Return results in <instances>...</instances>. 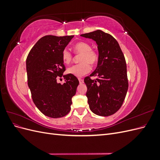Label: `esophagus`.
Segmentation results:
<instances>
[{
	"label": "esophagus",
	"mask_w": 160,
	"mask_h": 160,
	"mask_svg": "<svg viewBox=\"0 0 160 160\" xmlns=\"http://www.w3.org/2000/svg\"><path fill=\"white\" fill-rule=\"evenodd\" d=\"M79 83H80V84L83 83V79H82L79 78Z\"/></svg>",
	"instance_id": "1"
}]
</instances>
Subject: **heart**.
<instances>
[{"instance_id":"obj_1","label":"heart","mask_w":160,"mask_h":160,"mask_svg":"<svg viewBox=\"0 0 160 160\" xmlns=\"http://www.w3.org/2000/svg\"><path fill=\"white\" fill-rule=\"evenodd\" d=\"M73 49L77 54L81 55L79 61L81 63L72 65L67 69V72L77 77H83L90 71L91 65L95 64L98 61V55L94 50L91 49L90 45L85 42H78L73 46ZM62 60L65 64L69 65L72 59L71 52L67 49L62 52Z\"/></svg>"}]
</instances>
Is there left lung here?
<instances>
[{
  "label": "left lung",
  "mask_w": 160,
  "mask_h": 160,
  "mask_svg": "<svg viewBox=\"0 0 160 160\" xmlns=\"http://www.w3.org/2000/svg\"><path fill=\"white\" fill-rule=\"evenodd\" d=\"M81 37L96 42L99 52L98 66L84 79L86 96L92 112L100 116L114 114L122 107L128 89L126 62L118 42L108 33L97 30Z\"/></svg>",
  "instance_id": "8db88e82"
}]
</instances>
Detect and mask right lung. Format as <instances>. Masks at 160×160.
<instances>
[{"label": "right lung", "instance_id": "right-lung-1", "mask_svg": "<svg viewBox=\"0 0 160 160\" xmlns=\"http://www.w3.org/2000/svg\"><path fill=\"white\" fill-rule=\"evenodd\" d=\"M73 35L41 38L30 51L26 60L28 86L36 107L47 117L65 116L71 110L72 98L76 93L79 81L71 74L63 75L65 67L62 52ZM64 77L63 84L56 77Z\"/></svg>", "mask_w": 160, "mask_h": 160}]
</instances>
